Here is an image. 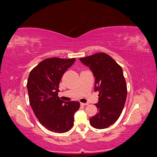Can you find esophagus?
Listing matches in <instances>:
<instances>
[{
  "instance_id": "34e87169",
  "label": "esophagus",
  "mask_w": 157,
  "mask_h": 157,
  "mask_svg": "<svg viewBox=\"0 0 157 157\" xmlns=\"http://www.w3.org/2000/svg\"><path fill=\"white\" fill-rule=\"evenodd\" d=\"M88 105L87 103H80V105L82 106H86Z\"/></svg>"
}]
</instances>
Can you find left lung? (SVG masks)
I'll return each mask as SVG.
<instances>
[{"mask_svg": "<svg viewBox=\"0 0 157 157\" xmlns=\"http://www.w3.org/2000/svg\"><path fill=\"white\" fill-rule=\"evenodd\" d=\"M92 71L95 91L99 92L96 115L90 118L92 126L104 129L114 124L121 116L127 96L126 82L122 67L110 56L98 53L79 59Z\"/></svg>", "mask_w": 157, "mask_h": 157, "instance_id": "8db88e82", "label": "left lung"}]
</instances>
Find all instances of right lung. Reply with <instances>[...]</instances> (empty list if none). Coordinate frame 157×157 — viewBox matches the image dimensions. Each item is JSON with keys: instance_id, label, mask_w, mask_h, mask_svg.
Masks as SVG:
<instances>
[{"instance_id": "add662e5", "label": "right lung", "mask_w": 157, "mask_h": 157, "mask_svg": "<svg viewBox=\"0 0 157 157\" xmlns=\"http://www.w3.org/2000/svg\"><path fill=\"white\" fill-rule=\"evenodd\" d=\"M75 61L47 58L29 73L27 88L31 107L40 124L50 131L67 132L74 124V115L80 103L61 100L58 92L61 77Z\"/></svg>"}]
</instances>
